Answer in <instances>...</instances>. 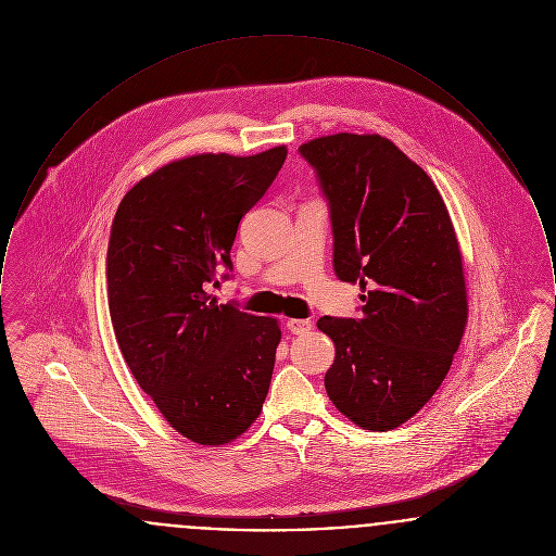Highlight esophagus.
I'll return each instance as SVG.
<instances>
[{
	"mask_svg": "<svg viewBox=\"0 0 556 556\" xmlns=\"http://www.w3.org/2000/svg\"><path fill=\"white\" fill-rule=\"evenodd\" d=\"M312 320H299V318H292V320H287V328L291 330L292 334H303V332H307V330H312Z\"/></svg>",
	"mask_w": 556,
	"mask_h": 556,
	"instance_id": "obj_1",
	"label": "esophagus"
}]
</instances>
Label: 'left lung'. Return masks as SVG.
<instances>
[{
  "label": "left lung",
  "instance_id": "obj_1",
  "mask_svg": "<svg viewBox=\"0 0 556 556\" xmlns=\"http://www.w3.org/2000/svg\"><path fill=\"white\" fill-rule=\"evenodd\" d=\"M330 208L334 274L359 282V318L318 320L334 343L324 377L332 404L389 431L445 379L467 326L456 232L433 179L379 134H334L299 147Z\"/></svg>",
  "mask_w": 556,
  "mask_h": 556
}]
</instances>
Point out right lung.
<instances>
[{
	"label": "right lung",
	"mask_w": 556,
	"mask_h": 556,
	"mask_svg": "<svg viewBox=\"0 0 556 556\" xmlns=\"http://www.w3.org/2000/svg\"><path fill=\"white\" fill-rule=\"evenodd\" d=\"M287 147L194 154L140 179L121 201L109 240V309L121 353L184 438L224 445L264 408L280 326L217 305L205 291L244 213L262 199Z\"/></svg>",
	"instance_id": "right-lung-1"
}]
</instances>
